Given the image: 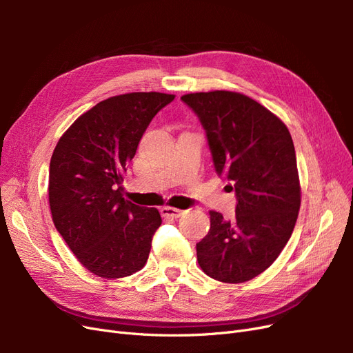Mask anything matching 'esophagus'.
Instances as JSON below:
<instances>
[{"label": "esophagus", "instance_id": "esophagus-1", "mask_svg": "<svg viewBox=\"0 0 353 353\" xmlns=\"http://www.w3.org/2000/svg\"><path fill=\"white\" fill-rule=\"evenodd\" d=\"M160 213H162V216H165V218H179L184 213V210L176 209V208H170V206H163L162 209H160Z\"/></svg>", "mask_w": 353, "mask_h": 353}]
</instances>
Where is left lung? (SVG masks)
<instances>
[{
    "label": "left lung",
    "mask_w": 353,
    "mask_h": 353,
    "mask_svg": "<svg viewBox=\"0 0 353 353\" xmlns=\"http://www.w3.org/2000/svg\"><path fill=\"white\" fill-rule=\"evenodd\" d=\"M205 128L218 175L236 191L232 221L210 210V230L197 243L200 268L222 283H244L274 263L301 209L292 135L284 122L248 95L232 91L181 97Z\"/></svg>",
    "instance_id": "obj_1"
}]
</instances>
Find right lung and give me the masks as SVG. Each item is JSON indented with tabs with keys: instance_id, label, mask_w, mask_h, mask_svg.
I'll return each instance as SVG.
<instances>
[{
	"instance_id": "add662e5",
	"label": "right lung",
	"mask_w": 353,
	"mask_h": 353,
	"mask_svg": "<svg viewBox=\"0 0 353 353\" xmlns=\"http://www.w3.org/2000/svg\"><path fill=\"white\" fill-rule=\"evenodd\" d=\"M174 99L152 91L103 100L69 126L52 152V222L77 259L101 279L132 275L148 259L162 218L156 208L123 197V174L148 123Z\"/></svg>"
}]
</instances>
